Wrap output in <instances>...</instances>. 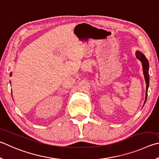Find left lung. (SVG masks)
I'll return each mask as SVG.
<instances>
[{
  "instance_id": "left-lung-1",
  "label": "left lung",
  "mask_w": 159,
  "mask_h": 159,
  "mask_svg": "<svg viewBox=\"0 0 159 159\" xmlns=\"http://www.w3.org/2000/svg\"><path fill=\"white\" fill-rule=\"evenodd\" d=\"M135 56H136L138 60H140L141 62H142L143 65V74H144V76H145V79L146 81V94H145V103L146 102L147 97H148V89L149 88V62L148 59L146 58V57L144 56V55L140 53L139 51H137L135 53ZM144 103V104H145Z\"/></svg>"
}]
</instances>
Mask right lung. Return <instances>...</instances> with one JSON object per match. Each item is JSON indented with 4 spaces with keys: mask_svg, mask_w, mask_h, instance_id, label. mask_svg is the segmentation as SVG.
Returning <instances> with one entry per match:
<instances>
[{
    "mask_svg": "<svg viewBox=\"0 0 159 159\" xmlns=\"http://www.w3.org/2000/svg\"><path fill=\"white\" fill-rule=\"evenodd\" d=\"M10 76H11V74H10Z\"/></svg>",
    "mask_w": 159,
    "mask_h": 159,
    "instance_id": "right-lung-1",
    "label": "right lung"
}]
</instances>
